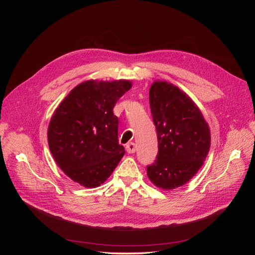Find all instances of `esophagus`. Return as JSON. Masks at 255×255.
<instances>
[{
  "label": "esophagus",
  "instance_id": "1",
  "mask_svg": "<svg viewBox=\"0 0 255 255\" xmlns=\"http://www.w3.org/2000/svg\"><path fill=\"white\" fill-rule=\"evenodd\" d=\"M126 149L128 153H135L136 151V144L134 142H129L126 145Z\"/></svg>",
  "mask_w": 255,
  "mask_h": 255
}]
</instances>
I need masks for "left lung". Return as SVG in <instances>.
I'll return each mask as SVG.
<instances>
[{"label":"left lung","mask_w":255,"mask_h":255,"mask_svg":"<svg viewBox=\"0 0 255 255\" xmlns=\"http://www.w3.org/2000/svg\"><path fill=\"white\" fill-rule=\"evenodd\" d=\"M149 98L158 153L146 174L156 187L175 189L202 167L211 146L210 128L196 103L171 83L153 82Z\"/></svg>","instance_id":"left-lung-1"}]
</instances>
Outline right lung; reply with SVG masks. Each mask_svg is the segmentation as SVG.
Listing matches in <instances>:
<instances>
[{
  "mask_svg": "<svg viewBox=\"0 0 255 255\" xmlns=\"http://www.w3.org/2000/svg\"><path fill=\"white\" fill-rule=\"evenodd\" d=\"M132 82L89 80L75 86L54 112L49 148L58 167L87 188L103 184L125 155L114 106Z\"/></svg>",
  "mask_w": 255,
  "mask_h": 255,
  "instance_id": "obj_1",
  "label": "right lung"
}]
</instances>
